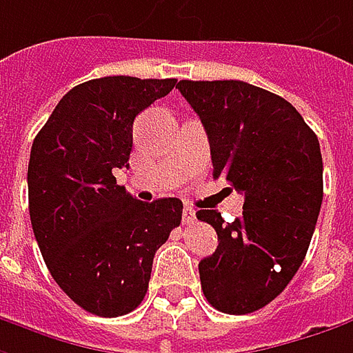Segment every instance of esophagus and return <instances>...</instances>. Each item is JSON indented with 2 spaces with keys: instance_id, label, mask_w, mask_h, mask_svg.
Here are the masks:
<instances>
[{
  "instance_id": "esophagus-1",
  "label": "esophagus",
  "mask_w": 353,
  "mask_h": 353,
  "mask_svg": "<svg viewBox=\"0 0 353 353\" xmlns=\"http://www.w3.org/2000/svg\"><path fill=\"white\" fill-rule=\"evenodd\" d=\"M183 223H185V225H193V223H195V209H193V207H183Z\"/></svg>"
}]
</instances>
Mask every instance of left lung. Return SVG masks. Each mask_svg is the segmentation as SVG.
I'll return each instance as SVG.
<instances>
[{"label": "left lung", "mask_w": 353, "mask_h": 353, "mask_svg": "<svg viewBox=\"0 0 353 353\" xmlns=\"http://www.w3.org/2000/svg\"><path fill=\"white\" fill-rule=\"evenodd\" d=\"M201 118L213 177L245 195L243 215L223 221L217 251L199 263L207 302L225 314H249L276 299L302 265L322 205V154L316 134L283 97L243 81H179Z\"/></svg>", "instance_id": "left-lung-1"}]
</instances>
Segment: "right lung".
<instances>
[{
	"label": "right lung",
	"mask_w": 353,
	"mask_h": 353,
	"mask_svg": "<svg viewBox=\"0 0 353 353\" xmlns=\"http://www.w3.org/2000/svg\"><path fill=\"white\" fill-rule=\"evenodd\" d=\"M176 79L102 77L70 88L29 158V215L54 283L86 312L116 318L146 296L154 254L181 223L183 203H142L116 183L128 168L134 118Z\"/></svg>",
	"instance_id": "obj_1"
}]
</instances>
